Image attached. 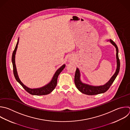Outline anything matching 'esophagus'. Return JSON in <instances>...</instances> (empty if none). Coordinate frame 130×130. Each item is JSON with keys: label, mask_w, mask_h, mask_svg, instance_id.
<instances>
[{"label": "esophagus", "mask_w": 130, "mask_h": 130, "mask_svg": "<svg viewBox=\"0 0 130 130\" xmlns=\"http://www.w3.org/2000/svg\"><path fill=\"white\" fill-rule=\"evenodd\" d=\"M69 60L71 62V61H73V59H72V58H69Z\"/></svg>", "instance_id": "34e87169"}]
</instances>
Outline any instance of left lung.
I'll list each match as a JSON object with an SVG mask.
<instances>
[{"instance_id":"left-lung-1","label":"left lung","mask_w":130,"mask_h":130,"mask_svg":"<svg viewBox=\"0 0 130 130\" xmlns=\"http://www.w3.org/2000/svg\"><path fill=\"white\" fill-rule=\"evenodd\" d=\"M110 41V42L115 47L116 51V62H117V68L116 71L114 74L112 76V77L110 78V79L104 85L101 86H92L85 83L82 82L80 80V73L78 68H77L75 75V79L74 82L75 85L77 89L82 93L84 94H86L87 95H95L98 94H100L102 93L105 92L106 91L108 90L110 88L114 81L115 80L116 77H117L120 69V61L118 57V49L116 44L112 40H109L108 41Z\"/></svg>"}]
</instances>
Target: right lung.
I'll list each match as a JSON object with an SVG mask.
<instances>
[{
    "label": "right lung",
    "mask_w": 130,
    "mask_h": 130,
    "mask_svg": "<svg viewBox=\"0 0 130 130\" xmlns=\"http://www.w3.org/2000/svg\"><path fill=\"white\" fill-rule=\"evenodd\" d=\"M19 43V39L18 40L17 43L16 44V46L15 47V48L13 51V54H12V63H13V72H14V75L15 77V79L24 88V89L29 93L30 94L32 95H46L50 93H51L55 88L57 85V78L58 77V75L61 72V71L64 69L65 68L66 65L63 64L60 68H59L55 72L54 74L51 81L47 85L45 86L38 88H30L25 85L23 84V83L20 80L19 76L18 75L17 71V69L16 67V64H15V54L16 53V51L18 47V45Z\"/></svg>",
    "instance_id": "1"
}]
</instances>
